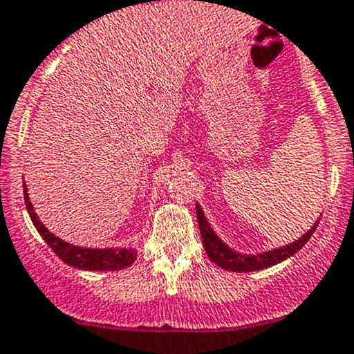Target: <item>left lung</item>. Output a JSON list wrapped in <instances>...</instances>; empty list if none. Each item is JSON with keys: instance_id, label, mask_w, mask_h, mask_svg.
<instances>
[{"instance_id": "8db88e82", "label": "left lung", "mask_w": 354, "mask_h": 354, "mask_svg": "<svg viewBox=\"0 0 354 354\" xmlns=\"http://www.w3.org/2000/svg\"><path fill=\"white\" fill-rule=\"evenodd\" d=\"M197 222H199L201 236H203L204 250H206L207 257L218 267H222L225 270H232V272H252V270L267 269V267L276 266V263L290 259L293 253L299 252L300 248L309 241V237L313 236V232L318 227V222H316V225L309 232L304 234L299 241H295L292 244H286L283 248H277V250H272V252L260 253V255H241V253H236L234 250H230L227 244H223L220 241V237L213 232V229L207 223L199 204H197Z\"/></svg>"}]
</instances>
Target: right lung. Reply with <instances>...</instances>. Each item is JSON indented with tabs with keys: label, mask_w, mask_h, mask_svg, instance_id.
<instances>
[{
	"label": "right lung",
	"mask_w": 354,
	"mask_h": 354,
	"mask_svg": "<svg viewBox=\"0 0 354 354\" xmlns=\"http://www.w3.org/2000/svg\"><path fill=\"white\" fill-rule=\"evenodd\" d=\"M24 201L26 207H28V213L31 216L32 223H35L36 230L41 234V237L45 239V243L54 250L55 255L62 260L64 263L71 267H78V269L84 270H118L125 269V267L131 266L134 260H136V252L131 250V248H108V250H94V248H80L73 246V244L66 243V241L59 239L54 234H50L47 230V227L43 225L41 222L36 216L35 209L31 206V201L28 196V188L24 183Z\"/></svg>",
	"instance_id": "obj_1"
}]
</instances>
